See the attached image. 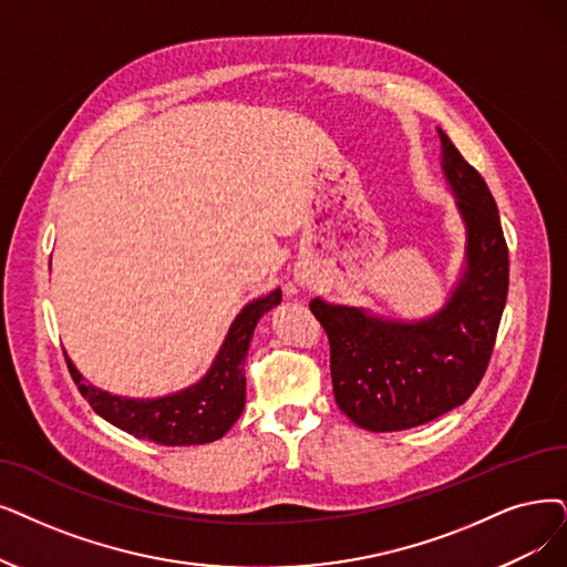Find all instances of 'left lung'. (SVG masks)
Segmentation results:
<instances>
[{
  "label": "left lung",
  "instance_id": "left-lung-1",
  "mask_svg": "<svg viewBox=\"0 0 567 567\" xmlns=\"http://www.w3.org/2000/svg\"><path fill=\"white\" fill-rule=\"evenodd\" d=\"M442 167L467 225V269L449 305L423 323H391L311 300L328 334L334 402L372 433L416 427L477 391L501 328L509 251L482 174L440 130Z\"/></svg>",
  "mask_w": 567,
  "mask_h": 567
}]
</instances>
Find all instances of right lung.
I'll return each mask as SVG.
<instances>
[{"label":"right lung","mask_w":567,"mask_h":567,"mask_svg":"<svg viewBox=\"0 0 567 567\" xmlns=\"http://www.w3.org/2000/svg\"><path fill=\"white\" fill-rule=\"evenodd\" d=\"M281 302V290L246 305L230 326L228 337L207 377L176 395L157 400H127L100 391L83 381L66 358V368L81 395L93 410L125 433L165 446H190L220 440L241 416L246 404L244 362L262 313Z\"/></svg>","instance_id":"obj_1"}]
</instances>
